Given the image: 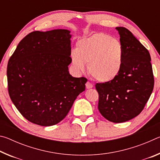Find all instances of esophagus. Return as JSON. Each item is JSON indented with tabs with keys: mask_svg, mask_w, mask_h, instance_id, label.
Returning <instances> with one entry per match:
<instances>
[{
	"mask_svg": "<svg viewBox=\"0 0 160 160\" xmlns=\"http://www.w3.org/2000/svg\"><path fill=\"white\" fill-rule=\"evenodd\" d=\"M93 88V85H92V84H91L90 82H88L86 83V88L87 89H91V88Z\"/></svg>",
	"mask_w": 160,
	"mask_h": 160,
	"instance_id": "obj_1",
	"label": "esophagus"
}]
</instances>
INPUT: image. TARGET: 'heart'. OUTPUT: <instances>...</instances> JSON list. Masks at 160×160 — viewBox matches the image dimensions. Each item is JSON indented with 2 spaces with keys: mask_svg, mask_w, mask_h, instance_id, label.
<instances>
[{
  "mask_svg": "<svg viewBox=\"0 0 160 160\" xmlns=\"http://www.w3.org/2000/svg\"><path fill=\"white\" fill-rule=\"evenodd\" d=\"M70 58L78 72H85V63H88L92 76L99 82H107L114 80L122 69L123 48L110 35L97 33L80 39Z\"/></svg>",
  "mask_w": 160,
  "mask_h": 160,
  "instance_id": "heart-1",
  "label": "heart"
}]
</instances>
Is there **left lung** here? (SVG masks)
I'll list each match as a JSON object with an SVG mask.
<instances>
[{
    "label": "left lung",
    "mask_w": 160,
    "mask_h": 160,
    "mask_svg": "<svg viewBox=\"0 0 160 160\" xmlns=\"http://www.w3.org/2000/svg\"><path fill=\"white\" fill-rule=\"evenodd\" d=\"M116 29L123 48V64L114 80L97 83L98 109L108 121L123 123L144 109L152 92L154 76L149 51L132 32L123 27Z\"/></svg>",
    "instance_id": "1"
}]
</instances>
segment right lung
Returning a JSON list of instances; mask_svg holds the SVG:
<instances>
[{"label": "right lung", "mask_w": 160, "mask_h": 160, "mask_svg": "<svg viewBox=\"0 0 160 160\" xmlns=\"http://www.w3.org/2000/svg\"><path fill=\"white\" fill-rule=\"evenodd\" d=\"M70 31H34L19 43L7 68L10 99L30 122L57 124L85 90L88 80L69 73Z\"/></svg>", "instance_id": "add662e5"}]
</instances>
